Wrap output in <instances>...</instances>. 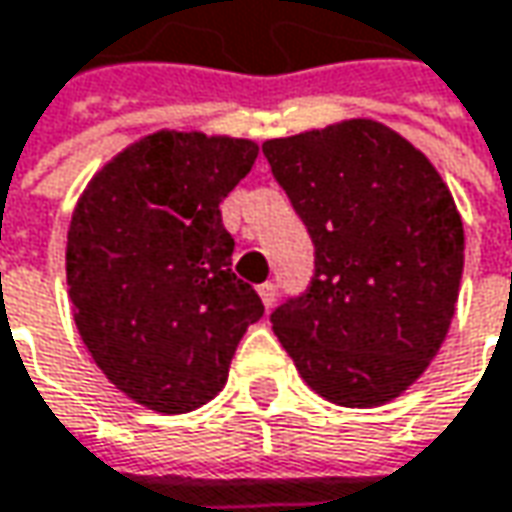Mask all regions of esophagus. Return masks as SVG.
I'll use <instances>...</instances> for the list:
<instances>
[{
  "instance_id": "1",
  "label": "esophagus",
  "mask_w": 512,
  "mask_h": 512,
  "mask_svg": "<svg viewBox=\"0 0 512 512\" xmlns=\"http://www.w3.org/2000/svg\"><path fill=\"white\" fill-rule=\"evenodd\" d=\"M257 295H260V300H263V306L269 309V306L275 303V298H278L275 283H260V286H257Z\"/></svg>"
}]
</instances>
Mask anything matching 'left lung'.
<instances>
[{
	"label": "left lung",
	"instance_id": "obj_1",
	"mask_svg": "<svg viewBox=\"0 0 512 512\" xmlns=\"http://www.w3.org/2000/svg\"><path fill=\"white\" fill-rule=\"evenodd\" d=\"M263 154L315 243L312 286L272 329L321 398L381 407L424 375L456 315V200L424 151L367 117L266 140Z\"/></svg>",
	"mask_w": 512,
	"mask_h": 512
}]
</instances>
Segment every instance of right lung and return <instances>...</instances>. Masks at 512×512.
<instances>
[{
  "label": "right lung",
  "mask_w": 512,
  "mask_h": 512,
  "mask_svg": "<svg viewBox=\"0 0 512 512\" xmlns=\"http://www.w3.org/2000/svg\"><path fill=\"white\" fill-rule=\"evenodd\" d=\"M257 143L160 128L88 180L68 226L74 323L102 375L145 410L180 415L226 387L257 292L232 272L220 203Z\"/></svg>",
  "instance_id": "right-lung-1"
}]
</instances>
